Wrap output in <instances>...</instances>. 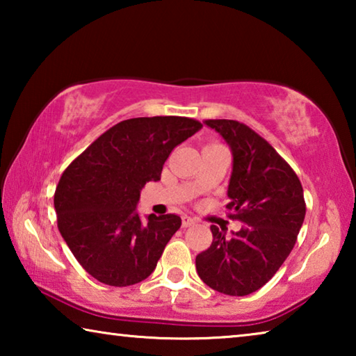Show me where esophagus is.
<instances>
[{
	"instance_id": "1",
	"label": "esophagus",
	"mask_w": 356,
	"mask_h": 356,
	"mask_svg": "<svg viewBox=\"0 0 356 356\" xmlns=\"http://www.w3.org/2000/svg\"><path fill=\"white\" fill-rule=\"evenodd\" d=\"M196 222L195 218H191V216H182V226L184 227H190Z\"/></svg>"
}]
</instances>
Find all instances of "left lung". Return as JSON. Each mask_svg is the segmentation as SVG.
<instances>
[{"instance_id":"1","label":"left lung","mask_w":356,"mask_h":356,"mask_svg":"<svg viewBox=\"0 0 356 356\" xmlns=\"http://www.w3.org/2000/svg\"><path fill=\"white\" fill-rule=\"evenodd\" d=\"M232 152L227 204L238 232L210 226V248L196 256L200 278L213 291L243 297L273 278L291 254L303 225V186L282 156L248 125L229 119H209Z\"/></svg>"}]
</instances>
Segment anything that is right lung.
Instances as JSON below:
<instances>
[{"mask_svg":"<svg viewBox=\"0 0 356 356\" xmlns=\"http://www.w3.org/2000/svg\"><path fill=\"white\" fill-rule=\"evenodd\" d=\"M202 129L190 118L122 120L63 172L55 191L58 229L86 272L108 286L146 280L182 225L174 213L136 212L143 186L160 180L172 149Z\"/></svg>","mask_w":356,"mask_h":356,"instance_id":"1","label":"right lung"}]
</instances>
